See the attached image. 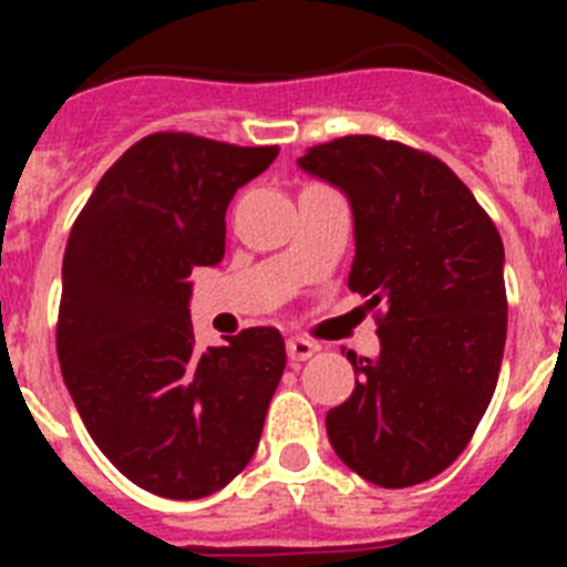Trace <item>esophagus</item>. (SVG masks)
Segmentation results:
<instances>
[{"instance_id":"34e87169","label":"esophagus","mask_w":567,"mask_h":567,"mask_svg":"<svg viewBox=\"0 0 567 567\" xmlns=\"http://www.w3.org/2000/svg\"><path fill=\"white\" fill-rule=\"evenodd\" d=\"M315 349H318V346H315L312 340H307V338H289L287 340V354H289V360H292V363L312 358Z\"/></svg>"}]
</instances>
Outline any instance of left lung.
I'll use <instances>...</instances> for the list:
<instances>
[{
	"label": "left lung",
	"instance_id": "8db88e82",
	"mask_svg": "<svg viewBox=\"0 0 567 567\" xmlns=\"http://www.w3.org/2000/svg\"><path fill=\"white\" fill-rule=\"evenodd\" d=\"M298 167L352 207L349 289L383 307L380 352L327 414L334 454L383 488L437 477L483 420L505 349L503 240L434 155L378 135L309 147Z\"/></svg>",
	"mask_w": 567,
	"mask_h": 567
}]
</instances>
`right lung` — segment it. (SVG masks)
I'll return each instance as SVG.
<instances>
[{
  "mask_svg": "<svg viewBox=\"0 0 567 567\" xmlns=\"http://www.w3.org/2000/svg\"><path fill=\"white\" fill-rule=\"evenodd\" d=\"M278 158L189 133H153L102 175L70 229L56 352L93 443L167 499L221 491L258 449L287 349L252 327L195 346L193 269L215 267L229 202Z\"/></svg>",
  "mask_w": 567,
  "mask_h": 567,
  "instance_id": "obj_1",
  "label": "right lung"
}]
</instances>
